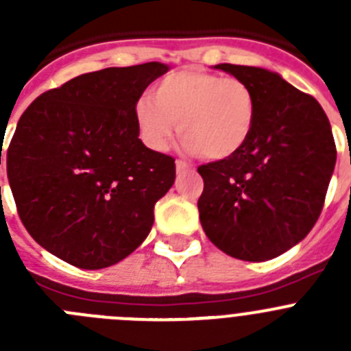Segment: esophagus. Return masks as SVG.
Here are the masks:
<instances>
[{
  "instance_id": "1",
  "label": "esophagus",
  "mask_w": 351,
  "mask_h": 351,
  "mask_svg": "<svg viewBox=\"0 0 351 351\" xmlns=\"http://www.w3.org/2000/svg\"><path fill=\"white\" fill-rule=\"evenodd\" d=\"M176 170H178V173H184L186 170H191V165H188V163H184V161L178 160L176 161Z\"/></svg>"
}]
</instances>
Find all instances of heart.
Here are the masks:
<instances>
[{
    "label": "heart",
    "instance_id": "b5f03b06",
    "mask_svg": "<svg viewBox=\"0 0 351 351\" xmlns=\"http://www.w3.org/2000/svg\"><path fill=\"white\" fill-rule=\"evenodd\" d=\"M255 91L241 79L204 70L170 73L154 88V101L138 98L133 107L147 147L165 151L178 132L184 147L207 160H226L250 141L256 121Z\"/></svg>",
    "mask_w": 351,
    "mask_h": 351
}]
</instances>
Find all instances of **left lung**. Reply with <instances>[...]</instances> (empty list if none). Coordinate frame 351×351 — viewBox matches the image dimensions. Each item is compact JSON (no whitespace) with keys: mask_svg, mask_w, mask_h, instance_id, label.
<instances>
[{"mask_svg":"<svg viewBox=\"0 0 351 351\" xmlns=\"http://www.w3.org/2000/svg\"><path fill=\"white\" fill-rule=\"evenodd\" d=\"M214 68L250 84L258 110L239 153L198 167L200 223L223 253L265 262L299 244L320 216L336 167L332 130L320 104L280 73L230 63Z\"/></svg>","mask_w":351,"mask_h":351,"instance_id":"left-lung-1","label":"left lung"}]
</instances>
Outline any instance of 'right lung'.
I'll return each instance as SVG.
<instances>
[{"instance_id": "1", "label": "right lung", "mask_w": 351, "mask_h": 351, "mask_svg": "<svg viewBox=\"0 0 351 351\" xmlns=\"http://www.w3.org/2000/svg\"><path fill=\"white\" fill-rule=\"evenodd\" d=\"M167 71L153 61L84 73L40 95L19 119L8 182L26 230L58 258L110 267L151 232L176 163L138 138L133 107Z\"/></svg>"}]
</instances>
